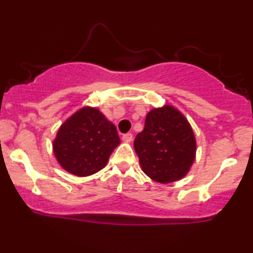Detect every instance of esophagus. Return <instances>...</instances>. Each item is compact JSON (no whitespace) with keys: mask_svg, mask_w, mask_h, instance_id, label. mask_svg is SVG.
<instances>
[{"mask_svg":"<svg viewBox=\"0 0 253 253\" xmlns=\"http://www.w3.org/2000/svg\"><path fill=\"white\" fill-rule=\"evenodd\" d=\"M133 139V135L132 133H126V134L123 135V140L125 141V143H130Z\"/></svg>","mask_w":253,"mask_h":253,"instance_id":"esophagus-1","label":"esophagus"}]
</instances>
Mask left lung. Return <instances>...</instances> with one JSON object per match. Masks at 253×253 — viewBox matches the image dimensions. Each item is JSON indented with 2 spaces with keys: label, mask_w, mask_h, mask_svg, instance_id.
Wrapping results in <instances>:
<instances>
[{
  "label": "left lung",
  "mask_w": 253,
  "mask_h": 253,
  "mask_svg": "<svg viewBox=\"0 0 253 253\" xmlns=\"http://www.w3.org/2000/svg\"><path fill=\"white\" fill-rule=\"evenodd\" d=\"M134 150L151 179L171 183L189 172L195 161L196 140L184 115L167 104L147 113L144 130L134 139Z\"/></svg>",
  "instance_id": "8db88e82"
}]
</instances>
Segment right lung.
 Listing matches in <instances>:
<instances>
[{
	"label": "right lung",
	"mask_w": 253,
	"mask_h": 253,
	"mask_svg": "<svg viewBox=\"0 0 253 253\" xmlns=\"http://www.w3.org/2000/svg\"><path fill=\"white\" fill-rule=\"evenodd\" d=\"M119 144L114 125L98 109L83 107L58 129L53 153L64 170L84 177L103 169Z\"/></svg>",
	"instance_id": "1"
}]
</instances>
